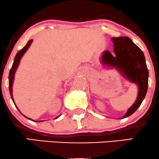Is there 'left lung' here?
Instances as JSON below:
<instances>
[{
  "mask_svg": "<svg viewBox=\"0 0 159 159\" xmlns=\"http://www.w3.org/2000/svg\"><path fill=\"white\" fill-rule=\"evenodd\" d=\"M114 54L105 51L102 57L103 64L114 67L123 75L138 86V94L135 102L122 118L131 116L139 107L145 98L148 89L149 72L145 57L140 50L127 36L113 37Z\"/></svg>",
  "mask_w": 159,
  "mask_h": 159,
  "instance_id": "8db88e82",
  "label": "left lung"
}]
</instances>
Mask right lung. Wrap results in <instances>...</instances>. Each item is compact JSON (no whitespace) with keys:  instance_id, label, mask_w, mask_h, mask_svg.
I'll return each mask as SVG.
<instances>
[{"instance_id":"obj_1","label":"right lung","mask_w":159,"mask_h":159,"mask_svg":"<svg viewBox=\"0 0 159 159\" xmlns=\"http://www.w3.org/2000/svg\"><path fill=\"white\" fill-rule=\"evenodd\" d=\"M32 42H33V39L29 40V41L27 42V45H25V46L24 47V48L21 49V50H20L19 52L17 53V54H16V55L15 57V59H14L13 64H12V68H11L10 71V74H9V90H10L11 98H12V102H14V100H13V97H12V84H13L14 76H15L16 71V69H17L18 66H19L20 60H21V58L22 57L24 54H25V53L27 52V50L28 49L29 47H30V45L32 43ZM14 104H15V103H14ZM16 107H17V106H16ZM17 108H18V107H17ZM59 116H60V115L58 116H57L56 119H57V118L59 117ZM25 117H27V116H25ZM27 119L30 120V118H28V117H27ZM33 121H34V120H33Z\"/></svg>"}]
</instances>
